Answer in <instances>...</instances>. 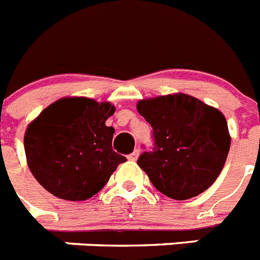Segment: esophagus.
<instances>
[{
    "mask_svg": "<svg viewBox=\"0 0 260 260\" xmlns=\"http://www.w3.org/2000/svg\"><path fill=\"white\" fill-rule=\"evenodd\" d=\"M138 156H139V150H134V151L127 156V158L130 160H137L138 159Z\"/></svg>",
    "mask_w": 260,
    "mask_h": 260,
    "instance_id": "esophagus-1",
    "label": "esophagus"
}]
</instances>
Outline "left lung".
Instances as JSON below:
<instances>
[{"label": "left lung", "instance_id": "obj_1", "mask_svg": "<svg viewBox=\"0 0 260 260\" xmlns=\"http://www.w3.org/2000/svg\"><path fill=\"white\" fill-rule=\"evenodd\" d=\"M137 110L153 127L155 147L138 158L158 191L184 201L202 194L222 171L231 137L222 111L184 93L141 100Z\"/></svg>", "mask_w": 260, "mask_h": 260}]
</instances>
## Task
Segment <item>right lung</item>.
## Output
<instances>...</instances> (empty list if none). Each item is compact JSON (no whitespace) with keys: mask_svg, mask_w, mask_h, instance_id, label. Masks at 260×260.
Segmentation results:
<instances>
[{"mask_svg":"<svg viewBox=\"0 0 260 260\" xmlns=\"http://www.w3.org/2000/svg\"><path fill=\"white\" fill-rule=\"evenodd\" d=\"M110 102L65 96L30 122L23 137L26 162L38 183L57 198L86 201L104 187L126 158L113 150Z\"/></svg>","mask_w":260,"mask_h":260,"instance_id":"add662e5","label":"right lung"}]
</instances>
